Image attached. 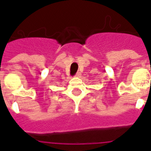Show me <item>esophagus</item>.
<instances>
[{"label": "esophagus", "mask_w": 151, "mask_h": 151, "mask_svg": "<svg viewBox=\"0 0 151 151\" xmlns=\"http://www.w3.org/2000/svg\"><path fill=\"white\" fill-rule=\"evenodd\" d=\"M81 76V72H78V73L75 74V77H77V78H80Z\"/></svg>", "instance_id": "1"}]
</instances>
